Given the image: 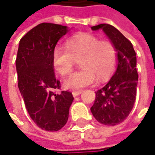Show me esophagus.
Listing matches in <instances>:
<instances>
[{
  "instance_id": "esophagus-1",
  "label": "esophagus",
  "mask_w": 155,
  "mask_h": 155,
  "mask_svg": "<svg viewBox=\"0 0 155 155\" xmlns=\"http://www.w3.org/2000/svg\"><path fill=\"white\" fill-rule=\"evenodd\" d=\"M72 94H73V96H74V97H76V96H78L79 95H81V90H79V91H74Z\"/></svg>"
}]
</instances>
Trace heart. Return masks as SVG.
I'll return each mask as SVG.
<instances>
[{
  "label": "heart",
  "instance_id": "heart-1",
  "mask_svg": "<svg viewBox=\"0 0 155 155\" xmlns=\"http://www.w3.org/2000/svg\"><path fill=\"white\" fill-rule=\"evenodd\" d=\"M66 48H55L52 51V66L61 76L73 70L75 60L80 59V71L72 74L64 81L70 90H81L94 84L96 79L104 81L116 68L117 52L110 40H100L95 35L80 33L66 42Z\"/></svg>",
  "mask_w": 155,
  "mask_h": 155
}]
</instances>
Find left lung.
Segmentation results:
<instances>
[{
  "instance_id": "obj_1",
  "label": "left lung",
  "mask_w": 155,
  "mask_h": 155,
  "mask_svg": "<svg viewBox=\"0 0 155 155\" xmlns=\"http://www.w3.org/2000/svg\"><path fill=\"white\" fill-rule=\"evenodd\" d=\"M91 29L102 30L113 43L117 52V62L112 77L96 92L95 103L90 110L99 123L116 125L129 116L136 100L139 77L136 52L132 43L112 25L102 23Z\"/></svg>"
}]
</instances>
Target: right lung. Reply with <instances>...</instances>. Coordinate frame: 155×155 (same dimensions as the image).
<instances>
[{
  "mask_svg": "<svg viewBox=\"0 0 155 155\" xmlns=\"http://www.w3.org/2000/svg\"><path fill=\"white\" fill-rule=\"evenodd\" d=\"M69 31L67 26L43 23L27 32L19 42L15 68L18 88L26 110L39 128L60 130L68 122L74 101L72 93L62 91L52 66V51L59 39Z\"/></svg>",
  "mask_w": 155,
  "mask_h": 155,
  "instance_id": "obj_1",
  "label": "right lung"
}]
</instances>
